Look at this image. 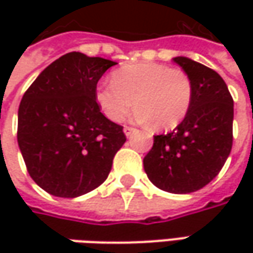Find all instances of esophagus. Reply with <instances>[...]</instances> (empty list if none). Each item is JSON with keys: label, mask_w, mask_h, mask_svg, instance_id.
Returning a JSON list of instances; mask_svg holds the SVG:
<instances>
[{"label": "esophagus", "mask_w": 253, "mask_h": 253, "mask_svg": "<svg viewBox=\"0 0 253 253\" xmlns=\"http://www.w3.org/2000/svg\"><path fill=\"white\" fill-rule=\"evenodd\" d=\"M135 131H136V129H135V128H132V126H125V128H124V132H125V135H126V136H131L132 133H133Z\"/></svg>", "instance_id": "obj_1"}]
</instances>
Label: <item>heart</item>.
<instances>
[{
  "label": "heart",
  "mask_w": 253,
  "mask_h": 253,
  "mask_svg": "<svg viewBox=\"0 0 253 253\" xmlns=\"http://www.w3.org/2000/svg\"><path fill=\"white\" fill-rule=\"evenodd\" d=\"M193 92V82L184 70L139 62L114 70L111 83L98 84L94 98L111 121L124 120L135 104L138 121H151L156 129H171L187 117Z\"/></svg>",
  "instance_id": "obj_1"
}]
</instances>
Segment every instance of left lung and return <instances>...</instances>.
<instances>
[{
	"mask_svg": "<svg viewBox=\"0 0 253 253\" xmlns=\"http://www.w3.org/2000/svg\"><path fill=\"white\" fill-rule=\"evenodd\" d=\"M193 82L187 117L169 133L155 135L143 168L161 190L187 194L207 186L232 148L234 100L222 77L189 57L173 59Z\"/></svg>",
	"mask_w": 253,
	"mask_h": 253,
	"instance_id": "1",
	"label": "left lung"
}]
</instances>
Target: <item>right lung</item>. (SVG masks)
<instances>
[{
  "instance_id": "obj_1",
  "label": "right lung",
  "mask_w": 253,
  "mask_h": 253,
  "mask_svg": "<svg viewBox=\"0 0 253 253\" xmlns=\"http://www.w3.org/2000/svg\"><path fill=\"white\" fill-rule=\"evenodd\" d=\"M114 64L70 52L25 91L18 145L29 176L52 196L73 199L97 189L126 141L124 126L110 121L94 98L98 80Z\"/></svg>"
}]
</instances>
